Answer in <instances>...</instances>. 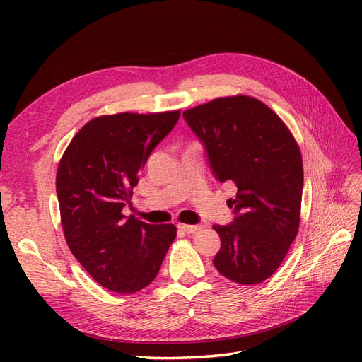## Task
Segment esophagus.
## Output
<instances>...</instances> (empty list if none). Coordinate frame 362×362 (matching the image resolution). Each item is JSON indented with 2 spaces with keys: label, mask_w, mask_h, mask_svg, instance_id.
Segmentation results:
<instances>
[{
  "label": "esophagus",
  "mask_w": 362,
  "mask_h": 362,
  "mask_svg": "<svg viewBox=\"0 0 362 362\" xmlns=\"http://www.w3.org/2000/svg\"><path fill=\"white\" fill-rule=\"evenodd\" d=\"M179 228L185 233H196L202 228V224H193V226H191V224H179Z\"/></svg>",
  "instance_id": "esophagus-1"
}]
</instances>
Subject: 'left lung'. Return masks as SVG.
Returning <instances> with one entry per match:
<instances>
[{
  "label": "left lung",
  "mask_w": 362,
  "mask_h": 362,
  "mask_svg": "<svg viewBox=\"0 0 362 362\" xmlns=\"http://www.w3.org/2000/svg\"><path fill=\"white\" fill-rule=\"evenodd\" d=\"M202 143L214 179L233 182V219L214 226L221 249L214 267L235 283L269 279L296 240L303 191L298 146L288 127L250 96L218 98L183 112Z\"/></svg>",
  "instance_id": "8db88e82"
}]
</instances>
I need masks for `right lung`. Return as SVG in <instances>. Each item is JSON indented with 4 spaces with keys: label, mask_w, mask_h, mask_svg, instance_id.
<instances>
[{
    "label": "right lung",
    "mask_w": 362,
    "mask_h": 362,
    "mask_svg": "<svg viewBox=\"0 0 362 362\" xmlns=\"http://www.w3.org/2000/svg\"><path fill=\"white\" fill-rule=\"evenodd\" d=\"M180 112L118 113L91 119L59 163L56 191L65 240L101 286L132 294L156 279L175 238L173 224L124 216L140 168Z\"/></svg>",
    "instance_id": "add662e5"
}]
</instances>
